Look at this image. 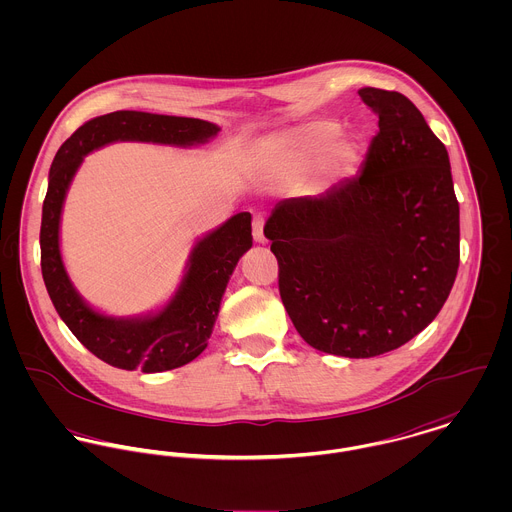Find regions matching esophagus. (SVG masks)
Listing matches in <instances>:
<instances>
[{
    "instance_id": "34e87169",
    "label": "esophagus",
    "mask_w": 512,
    "mask_h": 512,
    "mask_svg": "<svg viewBox=\"0 0 512 512\" xmlns=\"http://www.w3.org/2000/svg\"><path fill=\"white\" fill-rule=\"evenodd\" d=\"M252 236L256 242H266V236H264V217L262 215H254L252 219Z\"/></svg>"
}]
</instances>
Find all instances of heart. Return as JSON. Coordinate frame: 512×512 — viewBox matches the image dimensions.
Returning a JSON list of instances; mask_svg holds the SVG:
<instances>
[{
  "instance_id": "b5f03b06",
  "label": "heart",
  "mask_w": 512,
  "mask_h": 512,
  "mask_svg": "<svg viewBox=\"0 0 512 512\" xmlns=\"http://www.w3.org/2000/svg\"><path fill=\"white\" fill-rule=\"evenodd\" d=\"M339 126L333 122H313L295 134L290 142L274 146L266 159L264 169L272 175H292L299 171L311 157L321 155L329 144L335 140ZM351 157V147L337 144L333 147V159L337 163H345Z\"/></svg>"
}]
</instances>
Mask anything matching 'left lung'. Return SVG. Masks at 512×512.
I'll list each match as a JSON object with an SVG mask.
<instances>
[{
  "label": "left lung",
  "mask_w": 512,
  "mask_h": 512,
  "mask_svg": "<svg viewBox=\"0 0 512 512\" xmlns=\"http://www.w3.org/2000/svg\"><path fill=\"white\" fill-rule=\"evenodd\" d=\"M378 114L363 171L286 199L264 226L293 327L317 351L368 359L424 331L459 268L447 149L400 92L361 88Z\"/></svg>",
  "instance_id": "left-lung-1"
}]
</instances>
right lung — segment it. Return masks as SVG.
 Here are the masks:
<instances>
[{
  "label": "right lung",
  "mask_w": 512,
  "mask_h": 512,
  "mask_svg": "<svg viewBox=\"0 0 512 512\" xmlns=\"http://www.w3.org/2000/svg\"><path fill=\"white\" fill-rule=\"evenodd\" d=\"M217 132L215 124L197 118L120 110L80 126L53 159L39 236L43 280L74 337L108 365L163 372L187 365L205 351L228 278L240 256L252 246V217L238 213L197 242L183 286L163 311L146 319H110L92 311L78 297L61 260L59 220L74 171L82 155L116 140L191 146Z\"/></svg>",
  "instance_id": "obj_1"
}]
</instances>
